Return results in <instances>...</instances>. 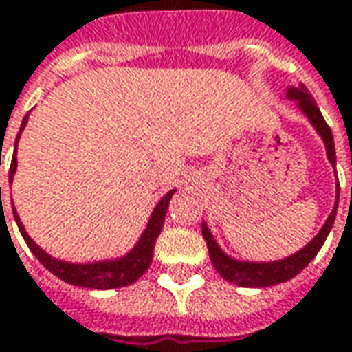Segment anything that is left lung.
Instances as JSON below:
<instances>
[{
	"mask_svg": "<svg viewBox=\"0 0 352 352\" xmlns=\"http://www.w3.org/2000/svg\"><path fill=\"white\" fill-rule=\"evenodd\" d=\"M289 98L298 102V108L302 110L304 114L308 116V120L312 122V126L316 127V131L322 135L325 143V151H327V159L336 166V145H333V135L331 129L325 124L324 116L320 112V108L316 106V100L312 98L310 91L300 85L298 89H289ZM337 204H339V182H337V201L331 214L327 217L325 225L322 226V230L318 232V236L314 238L310 244L292 254L291 258L279 259V261H270V263H254V261H236V259L228 258L221 248L217 246V242L213 240V234L209 232L207 225H201V232H204L205 242H207V250H209V258L213 261L217 273L228 283H234L238 287H271L277 283H285L291 280L294 275H298L300 271L316 258V254L320 252V248L324 246L325 238L329 234L331 226L336 223L337 214Z\"/></svg>",
	"mask_w": 352,
	"mask_h": 352,
	"instance_id": "1",
	"label": "left lung"
}]
</instances>
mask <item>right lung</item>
Returning <instances> with one entry per match:
<instances>
[{"label": "right lung", "mask_w": 352, "mask_h": 352, "mask_svg": "<svg viewBox=\"0 0 352 352\" xmlns=\"http://www.w3.org/2000/svg\"><path fill=\"white\" fill-rule=\"evenodd\" d=\"M27 120L28 116H25V120H23V124H21V129H19V135H21L23 127L27 126ZM19 135H16V141H19ZM15 168L16 159L13 157V160H11V168H9V180H13ZM172 195H174V190L166 193V195L160 199L159 205L155 207V211L151 214V219H148V225L147 228H145V232L139 238L138 246L133 248L129 254H126L124 258L120 259H112V261H96V263H67V261H60V259L52 258V256H48L42 248L36 246L34 240L25 232V226L19 221L16 211H13V214H15L16 226H19L21 234L25 238L27 246L30 248V252L38 258V261L46 267V270L52 271L56 277H60L61 280H65V283H69V285L106 291V289L127 287V285L135 283V280L148 270V265H151V261H153L155 242H157L160 230H162V225H164V217H166V209H168Z\"/></svg>", "instance_id": "right-lung-1"}]
</instances>
